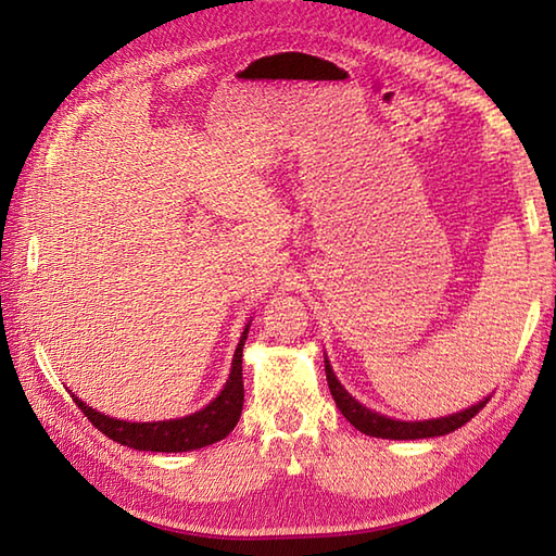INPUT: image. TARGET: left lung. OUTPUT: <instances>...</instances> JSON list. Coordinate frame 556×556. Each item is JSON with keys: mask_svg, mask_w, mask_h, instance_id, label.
<instances>
[{"mask_svg": "<svg viewBox=\"0 0 556 556\" xmlns=\"http://www.w3.org/2000/svg\"><path fill=\"white\" fill-rule=\"evenodd\" d=\"M325 372H327V384H329V392L334 396V404L341 410V416H344L353 428L361 430L363 434H370V437H382V440H425V437H440V434H448L458 430L460 425H466L470 418L478 416V413L485 408V404L490 401L482 399L478 401L476 406H470L466 410H458L452 413V416H444V418H432V420H394V418H387L380 416V413H375L370 408H365L361 401L353 399L341 382L337 380V375L332 370V365L325 358Z\"/></svg>", "mask_w": 556, "mask_h": 556, "instance_id": "1", "label": "left lung"}]
</instances>
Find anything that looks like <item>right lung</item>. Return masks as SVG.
<instances>
[{"mask_svg":"<svg viewBox=\"0 0 556 556\" xmlns=\"http://www.w3.org/2000/svg\"><path fill=\"white\" fill-rule=\"evenodd\" d=\"M245 325L239 346H236L229 380L224 384L217 399H212L205 408H200L191 416L174 418V420H155V422H128L104 416V413L90 408L74 394L76 406L83 410L96 428L108 434L110 440L119 442L124 446L138 448V452H162V454H176V452H191L207 444H215L224 440L241 418L243 410V344L248 337Z\"/></svg>","mask_w":556,"mask_h":556,"instance_id":"right-lung-1","label":"right lung"}]
</instances>
